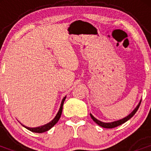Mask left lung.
Returning <instances> with one entry per match:
<instances>
[{
	"mask_svg": "<svg viewBox=\"0 0 151 151\" xmlns=\"http://www.w3.org/2000/svg\"><path fill=\"white\" fill-rule=\"evenodd\" d=\"M141 101H140V103L138 104V105L137 106V107H136L135 109H134V110H133V111L132 112V113H131L129 116H126L125 118L122 119H120V120L116 121V122H108V123H106V122H101V121H99V120H97V119L94 118V117L91 114H90V115H91V117L92 119H93V120H94V122L97 124V125H99L100 126H101V127L105 128V129H113V128L117 127V126H119V125H122V124H123L124 122H125L126 121H128L129 119H130L132 118V117L134 114H135V113L137 112V110H138V108H139V106H140V104H141Z\"/></svg>",
	"mask_w": 151,
	"mask_h": 151,
	"instance_id": "left-lung-1",
	"label": "left lung"
}]
</instances>
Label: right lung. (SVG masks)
I'll list each match as a JSON object with an SVG mask.
<instances>
[{"label": "right lung", "mask_w": 151, "mask_h": 151, "mask_svg": "<svg viewBox=\"0 0 151 151\" xmlns=\"http://www.w3.org/2000/svg\"><path fill=\"white\" fill-rule=\"evenodd\" d=\"M66 99V97H64L63 99L62 102H61V105H60V108L59 111L57 113V116H55V118L53 119L49 123L46 124V125H43V126H40V127H37V128H29V127H25L28 129V130L31 131V132H35V133H42V132H45L47 131H48L49 129H51L56 123H57L58 121H59L60 118L61 116V114H62V110H63V103L64 101ZM24 126V125H23Z\"/></svg>", "instance_id": "add662e5"}]
</instances>
